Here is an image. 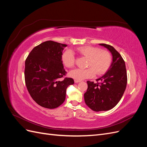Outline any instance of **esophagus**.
<instances>
[{"label":"esophagus","instance_id":"1","mask_svg":"<svg viewBox=\"0 0 147 147\" xmlns=\"http://www.w3.org/2000/svg\"><path fill=\"white\" fill-rule=\"evenodd\" d=\"M75 83H79V82H80L81 81L80 80H75Z\"/></svg>","mask_w":147,"mask_h":147}]
</instances>
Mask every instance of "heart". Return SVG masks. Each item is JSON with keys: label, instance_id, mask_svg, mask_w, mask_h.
<instances>
[{"label": "heart", "instance_id": "heart-1", "mask_svg": "<svg viewBox=\"0 0 147 147\" xmlns=\"http://www.w3.org/2000/svg\"><path fill=\"white\" fill-rule=\"evenodd\" d=\"M80 55L88 58L85 69H75L69 73L70 77L82 80L91 78L96 74L97 76L105 74L109 69L112 64V55L107 50H102L100 48L84 46L78 47L77 49ZM63 64L67 68H73L76 63V59L73 52L67 50L65 51L61 57Z\"/></svg>", "mask_w": 147, "mask_h": 147}]
</instances>
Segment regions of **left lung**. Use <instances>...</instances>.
Instances as JSON below:
<instances>
[{
    "instance_id": "8db88e82",
    "label": "left lung",
    "mask_w": 147,
    "mask_h": 147,
    "mask_svg": "<svg viewBox=\"0 0 147 147\" xmlns=\"http://www.w3.org/2000/svg\"><path fill=\"white\" fill-rule=\"evenodd\" d=\"M100 45L111 52L113 62L107 72L96 80L97 83L87 82L88 89L84 94V102L95 112L107 111L116 106L126 90L127 81L125 63L121 55L112 46L105 43H100Z\"/></svg>"
}]
</instances>
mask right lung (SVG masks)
I'll list each match as a JSON object with an SVG mask.
<instances>
[{"instance_id": "add662e5", "label": "right lung", "mask_w": 147, "mask_h": 147, "mask_svg": "<svg viewBox=\"0 0 147 147\" xmlns=\"http://www.w3.org/2000/svg\"><path fill=\"white\" fill-rule=\"evenodd\" d=\"M67 45L54 41L44 42L34 47L25 61L24 79L31 97L47 109H55L63 103L72 78H64L61 57Z\"/></svg>"}]
</instances>
